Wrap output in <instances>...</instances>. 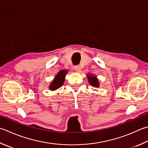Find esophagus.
I'll return each instance as SVG.
<instances>
[{"instance_id":"34e87169","label":"esophagus","mask_w":148,"mask_h":148,"mask_svg":"<svg viewBox=\"0 0 148 148\" xmlns=\"http://www.w3.org/2000/svg\"><path fill=\"white\" fill-rule=\"evenodd\" d=\"M74 69H75V71L78 72V73H79V72L81 71V68H80V66H75L74 67Z\"/></svg>"}]
</instances>
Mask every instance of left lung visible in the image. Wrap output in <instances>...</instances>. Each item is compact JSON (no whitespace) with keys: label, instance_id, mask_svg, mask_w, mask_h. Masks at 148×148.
Instances as JSON below:
<instances>
[{"label":"left lung","instance_id":"8db88e82","mask_svg":"<svg viewBox=\"0 0 148 148\" xmlns=\"http://www.w3.org/2000/svg\"><path fill=\"white\" fill-rule=\"evenodd\" d=\"M87 78L88 80V82L90 83L91 86L95 88H99L100 86V82L99 79H97V77L95 75L89 73L87 74Z\"/></svg>","mask_w":148,"mask_h":148}]
</instances>
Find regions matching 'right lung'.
Segmentation results:
<instances>
[{
    "label": "right lung",
    "instance_id": "right-lung-1",
    "mask_svg": "<svg viewBox=\"0 0 148 148\" xmlns=\"http://www.w3.org/2000/svg\"><path fill=\"white\" fill-rule=\"evenodd\" d=\"M67 73H68L67 69H62V70L58 72V73L55 76L53 80L49 85V90L51 91H55L60 88L64 82Z\"/></svg>",
    "mask_w": 148,
    "mask_h": 148
}]
</instances>
